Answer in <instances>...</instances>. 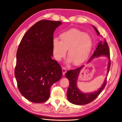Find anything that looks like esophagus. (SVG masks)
Returning a JSON list of instances; mask_svg holds the SVG:
<instances>
[{
    "instance_id": "34e87169",
    "label": "esophagus",
    "mask_w": 122,
    "mask_h": 122,
    "mask_svg": "<svg viewBox=\"0 0 122 122\" xmlns=\"http://www.w3.org/2000/svg\"><path fill=\"white\" fill-rule=\"evenodd\" d=\"M62 74L65 75V73H66V72H67V69H66V68L63 67L62 68Z\"/></svg>"
}]
</instances>
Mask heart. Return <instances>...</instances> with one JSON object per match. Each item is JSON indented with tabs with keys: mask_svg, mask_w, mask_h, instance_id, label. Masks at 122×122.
<instances>
[{
	"mask_svg": "<svg viewBox=\"0 0 122 122\" xmlns=\"http://www.w3.org/2000/svg\"><path fill=\"white\" fill-rule=\"evenodd\" d=\"M61 41L57 39L53 41V50L55 58L61 60L68 50V56L74 65H79L87 60L93 47L91 36L78 29L72 28L60 35Z\"/></svg>",
	"mask_w": 122,
	"mask_h": 122,
	"instance_id": "obj_1",
	"label": "heart"
}]
</instances>
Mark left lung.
Instances as JSON below:
<instances>
[{
    "label": "left lung",
    "instance_id": "1",
    "mask_svg": "<svg viewBox=\"0 0 122 122\" xmlns=\"http://www.w3.org/2000/svg\"><path fill=\"white\" fill-rule=\"evenodd\" d=\"M93 27L96 31L97 35L100 36V33L97 29L94 26ZM101 56H106L109 59L107 67V74L101 86L96 91L91 92V93H83L77 87V79H78L81 70L84 67V66L74 70H70L66 73L65 76L69 80V86L67 91V98L70 103L78 105L87 104L94 100L106 86L107 77L110 67V60L109 47L105 40L100 41L99 42L96 49L95 50L94 53L89 59L87 63L91 62L94 58Z\"/></svg>",
    "mask_w": 122,
    "mask_h": 122
}]
</instances>
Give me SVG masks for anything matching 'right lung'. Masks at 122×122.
Wrapping results in <instances>:
<instances>
[{
    "label": "right lung",
    "mask_w": 122,
    "mask_h": 122,
    "mask_svg": "<svg viewBox=\"0 0 122 122\" xmlns=\"http://www.w3.org/2000/svg\"><path fill=\"white\" fill-rule=\"evenodd\" d=\"M61 24L38 22L25 33L18 47L15 76L21 94L32 102L46 101L51 86L62 77L61 66L52 58L53 33Z\"/></svg>",
    "instance_id": "obj_1"
}]
</instances>
